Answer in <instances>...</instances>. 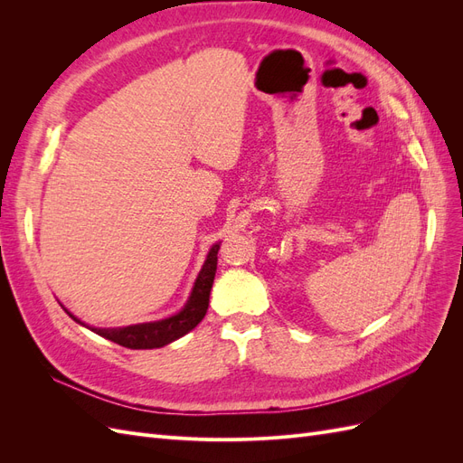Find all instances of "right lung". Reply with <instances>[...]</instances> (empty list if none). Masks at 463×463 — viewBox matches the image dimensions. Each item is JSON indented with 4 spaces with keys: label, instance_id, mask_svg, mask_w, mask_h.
Segmentation results:
<instances>
[{
    "label": "right lung",
    "instance_id": "right-lung-1",
    "mask_svg": "<svg viewBox=\"0 0 463 463\" xmlns=\"http://www.w3.org/2000/svg\"><path fill=\"white\" fill-rule=\"evenodd\" d=\"M218 249H220V243L213 245V249L208 250L203 269H201L197 279H194L191 296H189L184 309H181L177 315L167 317L164 320L143 322V325H133V326H123V328H90V330L96 332L98 335H102V338H106V340H111L123 347H129V349L162 347V345L175 342L177 338H181V335H185L187 332H191L194 326H197L206 315L210 289H213L214 276H216ZM67 315L73 320H77L79 325L87 326L85 322H80L75 315H71L69 311H67Z\"/></svg>",
    "mask_w": 463,
    "mask_h": 463
}]
</instances>
